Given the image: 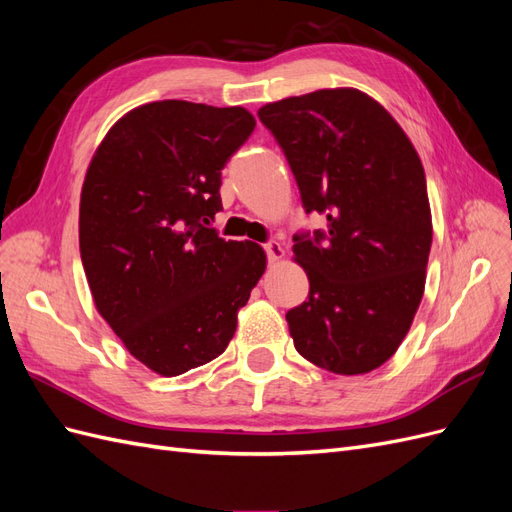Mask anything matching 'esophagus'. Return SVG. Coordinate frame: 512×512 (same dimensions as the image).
Listing matches in <instances>:
<instances>
[{
	"instance_id": "1",
	"label": "esophagus",
	"mask_w": 512,
	"mask_h": 512,
	"mask_svg": "<svg viewBox=\"0 0 512 512\" xmlns=\"http://www.w3.org/2000/svg\"><path fill=\"white\" fill-rule=\"evenodd\" d=\"M265 252H267L269 260H280V258L284 256L282 245L277 243V241H267V243H265Z\"/></svg>"
}]
</instances>
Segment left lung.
Masks as SVG:
<instances>
[{
	"label": "left lung",
	"mask_w": 512,
	"mask_h": 512,
	"mask_svg": "<svg viewBox=\"0 0 512 512\" xmlns=\"http://www.w3.org/2000/svg\"><path fill=\"white\" fill-rule=\"evenodd\" d=\"M282 147L305 213L292 252L309 297L286 314L297 352L342 376L395 354L423 299L431 250L425 170L410 138L359 89H320L258 111Z\"/></svg>",
	"instance_id": "1"
}]
</instances>
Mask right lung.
<instances>
[{
	"mask_svg": "<svg viewBox=\"0 0 512 512\" xmlns=\"http://www.w3.org/2000/svg\"><path fill=\"white\" fill-rule=\"evenodd\" d=\"M256 128L241 106L162 100L108 130L91 160L79 245L100 316L160 376L220 356L265 252L209 228L222 168Z\"/></svg>",
	"mask_w": 512,
	"mask_h": 512,
	"instance_id": "1",
	"label": "right lung"
}]
</instances>
